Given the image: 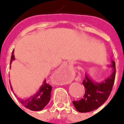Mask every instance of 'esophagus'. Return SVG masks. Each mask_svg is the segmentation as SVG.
I'll list each match as a JSON object with an SVG mask.
<instances>
[{
	"label": "esophagus",
	"mask_w": 124,
	"mask_h": 124,
	"mask_svg": "<svg viewBox=\"0 0 124 124\" xmlns=\"http://www.w3.org/2000/svg\"><path fill=\"white\" fill-rule=\"evenodd\" d=\"M66 67V64H63L61 66V69H64Z\"/></svg>",
	"instance_id": "esophagus-1"
}]
</instances>
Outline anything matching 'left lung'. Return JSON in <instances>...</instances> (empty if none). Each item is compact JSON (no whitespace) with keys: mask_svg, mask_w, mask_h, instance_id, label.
<instances>
[{"mask_svg":"<svg viewBox=\"0 0 124 124\" xmlns=\"http://www.w3.org/2000/svg\"><path fill=\"white\" fill-rule=\"evenodd\" d=\"M112 69V73L106 79L101 82L92 80L88 74L83 81L85 87V93L83 98L78 101H73V104L77 111L82 113L92 112L101 106L112 92L116 76V64L112 60L111 64L108 65Z\"/></svg>","mask_w":124,"mask_h":124,"instance_id":"left-lung-1","label":"left lung"}]
</instances>
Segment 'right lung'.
<instances>
[{
    "mask_svg": "<svg viewBox=\"0 0 124 124\" xmlns=\"http://www.w3.org/2000/svg\"><path fill=\"white\" fill-rule=\"evenodd\" d=\"M13 60H15L14 51H12V52L10 65H11V63ZM46 79H45L44 80L42 85L40 87L39 90L36 92V93L33 94L31 97L26 99H22L17 97L19 101L24 106L31 110H32V111L42 110L47 104H48L50 100V97H51L52 86L46 83ZM10 88L12 90V87L11 84H10ZM15 95L17 96L15 93Z\"/></svg>",
    "mask_w": 124,
    "mask_h": 124,
    "instance_id": "right-lung-1",
    "label": "right lung"
}]
</instances>
